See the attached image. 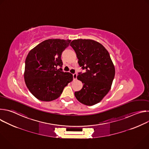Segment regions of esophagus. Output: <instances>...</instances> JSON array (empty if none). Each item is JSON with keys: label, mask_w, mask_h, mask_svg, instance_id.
I'll return each instance as SVG.
<instances>
[{"label": "esophagus", "mask_w": 149, "mask_h": 149, "mask_svg": "<svg viewBox=\"0 0 149 149\" xmlns=\"http://www.w3.org/2000/svg\"><path fill=\"white\" fill-rule=\"evenodd\" d=\"M73 75V79H77V73H74L72 74Z\"/></svg>", "instance_id": "34e87169"}]
</instances>
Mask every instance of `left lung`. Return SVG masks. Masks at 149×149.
Returning <instances> with one entry per match:
<instances>
[{
    "label": "left lung",
    "mask_w": 149,
    "mask_h": 149,
    "mask_svg": "<svg viewBox=\"0 0 149 149\" xmlns=\"http://www.w3.org/2000/svg\"><path fill=\"white\" fill-rule=\"evenodd\" d=\"M70 45L75 51L78 64L86 72H79L77 79L82 88L75 92L78 101L93 105L107 95L115 75V68L107 50L99 42L91 39H75Z\"/></svg>",
    "instance_id": "left-lung-1"
}]
</instances>
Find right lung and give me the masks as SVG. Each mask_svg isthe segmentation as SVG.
Segmentation results:
<instances>
[{
	"label": "right lung",
	"instance_id": "1",
	"mask_svg": "<svg viewBox=\"0 0 149 149\" xmlns=\"http://www.w3.org/2000/svg\"><path fill=\"white\" fill-rule=\"evenodd\" d=\"M70 42V39H47L28 53L24 78L29 91L37 99L51 101L58 98L65 87L72 81V75L64 72L61 68L62 53Z\"/></svg>",
	"mask_w": 149,
	"mask_h": 149
}]
</instances>
